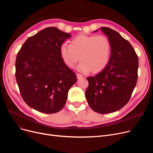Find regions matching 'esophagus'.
Wrapping results in <instances>:
<instances>
[{"label":"esophagus","instance_id":"obj_1","mask_svg":"<svg viewBox=\"0 0 153 153\" xmlns=\"http://www.w3.org/2000/svg\"><path fill=\"white\" fill-rule=\"evenodd\" d=\"M76 76H77V79H80V78H81V77H82V74H79V73H77V74H76Z\"/></svg>","mask_w":153,"mask_h":153}]
</instances>
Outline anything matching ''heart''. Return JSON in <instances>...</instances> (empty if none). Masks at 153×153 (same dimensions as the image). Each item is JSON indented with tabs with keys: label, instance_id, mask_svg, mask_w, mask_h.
<instances>
[{
	"label": "heart",
	"instance_id": "b5f03b06",
	"mask_svg": "<svg viewBox=\"0 0 153 153\" xmlns=\"http://www.w3.org/2000/svg\"><path fill=\"white\" fill-rule=\"evenodd\" d=\"M60 53L69 68H74L81 59L82 62L78 66L80 71H90L96 73L107 66L111 53V45L108 38L104 35L83 34L74 38L70 45H62Z\"/></svg>",
	"mask_w": 153,
	"mask_h": 153
}]
</instances>
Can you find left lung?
<instances>
[{"label": "left lung", "mask_w": 153, "mask_h": 153, "mask_svg": "<svg viewBox=\"0 0 153 153\" xmlns=\"http://www.w3.org/2000/svg\"><path fill=\"white\" fill-rule=\"evenodd\" d=\"M100 29L110 42V58L100 73L87 77L85 97L94 111L105 114L121 109L129 102L137 82L138 57L130 42L117 31L108 27Z\"/></svg>", "instance_id": "left-lung-1"}]
</instances>
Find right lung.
<instances>
[{
	"label": "right lung",
	"instance_id": "add662e5",
	"mask_svg": "<svg viewBox=\"0 0 153 153\" xmlns=\"http://www.w3.org/2000/svg\"><path fill=\"white\" fill-rule=\"evenodd\" d=\"M71 35L48 27L29 37L17 53L15 78L22 97L39 112L54 114L65 105L76 75L61 56L62 44Z\"/></svg>",
	"mask_w": 153,
	"mask_h": 153
}]
</instances>
